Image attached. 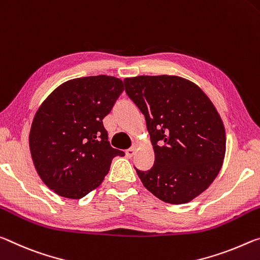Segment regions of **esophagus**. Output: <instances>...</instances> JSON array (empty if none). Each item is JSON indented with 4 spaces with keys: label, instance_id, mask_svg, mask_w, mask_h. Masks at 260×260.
<instances>
[{
    "label": "esophagus",
    "instance_id": "1",
    "mask_svg": "<svg viewBox=\"0 0 260 260\" xmlns=\"http://www.w3.org/2000/svg\"><path fill=\"white\" fill-rule=\"evenodd\" d=\"M135 153H136V147H130V148H127V150L125 151V154H126V156L127 158H133V156L135 155Z\"/></svg>",
    "mask_w": 260,
    "mask_h": 260
}]
</instances>
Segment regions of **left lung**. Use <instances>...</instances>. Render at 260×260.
Here are the masks:
<instances>
[{
    "mask_svg": "<svg viewBox=\"0 0 260 260\" xmlns=\"http://www.w3.org/2000/svg\"><path fill=\"white\" fill-rule=\"evenodd\" d=\"M124 85L154 150L153 167L136 169L143 185L165 203L191 202L222 167L226 131L218 110L198 85L178 76H138Z\"/></svg>",
    "mask_w": 260,
    "mask_h": 260,
    "instance_id": "left-lung-1",
    "label": "left lung"
}]
</instances>
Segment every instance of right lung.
<instances>
[{"label": "right lung", "instance_id": "obj_1", "mask_svg": "<svg viewBox=\"0 0 260 260\" xmlns=\"http://www.w3.org/2000/svg\"><path fill=\"white\" fill-rule=\"evenodd\" d=\"M124 90L113 76L75 78L59 85L34 115L28 144L42 182L64 198L80 199L99 186L115 156L104 117Z\"/></svg>", "mask_w": 260, "mask_h": 260}]
</instances>
